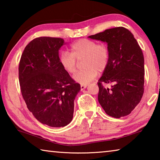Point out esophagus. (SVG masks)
<instances>
[{"label": "esophagus", "mask_w": 160, "mask_h": 160, "mask_svg": "<svg viewBox=\"0 0 160 160\" xmlns=\"http://www.w3.org/2000/svg\"><path fill=\"white\" fill-rule=\"evenodd\" d=\"M87 85H80V89H81V90H85V89L87 88Z\"/></svg>", "instance_id": "esophagus-1"}]
</instances>
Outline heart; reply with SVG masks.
Wrapping results in <instances>:
<instances>
[{
	"label": "heart",
	"mask_w": 160,
	"mask_h": 160,
	"mask_svg": "<svg viewBox=\"0 0 160 160\" xmlns=\"http://www.w3.org/2000/svg\"><path fill=\"white\" fill-rule=\"evenodd\" d=\"M83 60L85 69L77 72L73 79L78 83L87 85L95 78L98 72L107 68L110 60L109 47L104 43L97 44L94 40L81 39L70 47V53L63 51L59 56V62L65 71L70 74L75 72L78 61Z\"/></svg>",
	"instance_id": "b5f03b06"
}]
</instances>
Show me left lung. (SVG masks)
<instances>
[{
    "label": "left lung",
    "instance_id": "1",
    "mask_svg": "<svg viewBox=\"0 0 160 160\" xmlns=\"http://www.w3.org/2000/svg\"><path fill=\"white\" fill-rule=\"evenodd\" d=\"M89 38L107 43L110 60L98 80V101L107 114L121 118L130 114L144 93V57L131 32L118 27ZM103 83H112L111 89Z\"/></svg>",
    "mask_w": 160,
    "mask_h": 160
}]
</instances>
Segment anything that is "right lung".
I'll use <instances>...</instances> for the list:
<instances>
[{"label": "right lung", "mask_w": 160, "mask_h": 160, "mask_svg": "<svg viewBox=\"0 0 160 160\" xmlns=\"http://www.w3.org/2000/svg\"><path fill=\"white\" fill-rule=\"evenodd\" d=\"M61 38H35L26 46L19 64L22 95L29 112L39 122L63 127L73 117L74 100L80 85L59 62Z\"/></svg>", "instance_id": "1"}]
</instances>
